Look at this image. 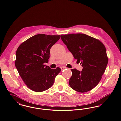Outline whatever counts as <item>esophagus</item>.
I'll use <instances>...</instances> for the list:
<instances>
[{
	"instance_id": "1",
	"label": "esophagus",
	"mask_w": 121,
	"mask_h": 121,
	"mask_svg": "<svg viewBox=\"0 0 121 121\" xmlns=\"http://www.w3.org/2000/svg\"><path fill=\"white\" fill-rule=\"evenodd\" d=\"M66 68H65V67H61V71H63L64 69H66Z\"/></svg>"
}]
</instances>
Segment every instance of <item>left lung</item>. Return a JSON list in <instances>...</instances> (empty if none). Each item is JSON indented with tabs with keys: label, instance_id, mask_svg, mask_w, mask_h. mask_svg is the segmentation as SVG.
Listing matches in <instances>:
<instances>
[{
	"label": "left lung",
	"instance_id": "obj_1",
	"mask_svg": "<svg viewBox=\"0 0 121 121\" xmlns=\"http://www.w3.org/2000/svg\"><path fill=\"white\" fill-rule=\"evenodd\" d=\"M61 39L77 63L83 67L82 72L71 69L70 86L81 93L91 90L101 80L108 63L105 46L99 40L84 34L62 35Z\"/></svg>",
	"mask_w": 121,
	"mask_h": 121
}]
</instances>
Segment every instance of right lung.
<instances>
[{
  "mask_svg": "<svg viewBox=\"0 0 121 121\" xmlns=\"http://www.w3.org/2000/svg\"><path fill=\"white\" fill-rule=\"evenodd\" d=\"M61 35L38 34L21 43L16 51L15 65L27 87L35 92H42L51 87L60 68L51 69L48 63L50 49Z\"/></svg>",
  "mask_w": 121,
  "mask_h": 121,
  "instance_id": "obj_1",
  "label": "right lung"
}]
</instances>
